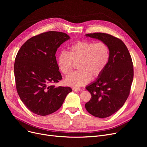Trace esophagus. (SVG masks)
Segmentation results:
<instances>
[{
	"label": "esophagus",
	"instance_id": "1",
	"mask_svg": "<svg viewBox=\"0 0 147 147\" xmlns=\"http://www.w3.org/2000/svg\"><path fill=\"white\" fill-rule=\"evenodd\" d=\"M73 90L74 91H80V89L79 88H73Z\"/></svg>",
	"mask_w": 147,
	"mask_h": 147
}]
</instances>
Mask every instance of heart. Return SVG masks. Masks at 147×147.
Segmentation results:
<instances>
[{
    "label": "heart",
    "instance_id": "b5f03b06",
    "mask_svg": "<svg viewBox=\"0 0 147 147\" xmlns=\"http://www.w3.org/2000/svg\"><path fill=\"white\" fill-rule=\"evenodd\" d=\"M110 57L109 49L103 42L79 41L68 48V52H61L57 58L60 71L65 76L72 71L74 63H78V71L65 79L67 85L82 86L92 78L101 74L106 67Z\"/></svg>",
    "mask_w": 147,
    "mask_h": 147
}]
</instances>
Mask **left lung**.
Segmentation results:
<instances>
[{
	"mask_svg": "<svg viewBox=\"0 0 147 147\" xmlns=\"http://www.w3.org/2000/svg\"><path fill=\"white\" fill-rule=\"evenodd\" d=\"M85 36L101 41L109 49L106 67L86 87L92 96L85 104L86 110L95 117L106 118L117 112L128 98L134 78L132 60L126 46L119 38L102 33Z\"/></svg>",
	"mask_w": 147,
	"mask_h": 147,
	"instance_id": "1",
	"label": "left lung"
}]
</instances>
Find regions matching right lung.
Returning <instances> with one entry per match:
<instances>
[{
  "mask_svg": "<svg viewBox=\"0 0 147 147\" xmlns=\"http://www.w3.org/2000/svg\"><path fill=\"white\" fill-rule=\"evenodd\" d=\"M64 33L48 32L28 39L15 58L14 74L18 95L29 110L39 115L51 114L63 105L69 87L49 85L62 79L55 54L64 42Z\"/></svg>",
  "mask_w": 147,
  "mask_h": 147,
  "instance_id": "obj_1",
  "label": "right lung"
}]
</instances>
